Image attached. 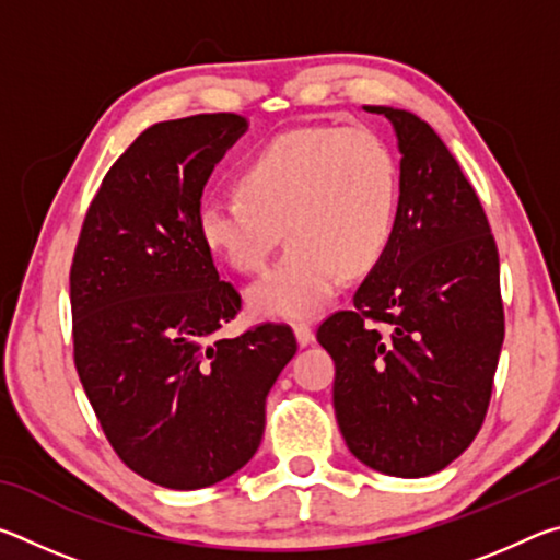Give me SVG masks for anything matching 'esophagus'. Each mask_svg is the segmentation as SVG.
I'll return each instance as SVG.
<instances>
[{"label": "esophagus", "instance_id": "1", "mask_svg": "<svg viewBox=\"0 0 560 560\" xmlns=\"http://www.w3.org/2000/svg\"><path fill=\"white\" fill-rule=\"evenodd\" d=\"M293 334H296V340H299L301 348L314 343V326H311V324H296V326H293Z\"/></svg>", "mask_w": 560, "mask_h": 560}]
</instances>
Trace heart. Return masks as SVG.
<instances>
[{"label":"heart","instance_id":"obj_1","mask_svg":"<svg viewBox=\"0 0 560 560\" xmlns=\"http://www.w3.org/2000/svg\"><path fill=\"white\" fill-rule=\"evenodd\" d=\"M236 189L202 202V244L232 269L254 273L277 249L283 225L289 249L249 289V306L257 316L308 318L334 299L343 271L365 273L385 257L400 167L373 130L306 126L249 155Z\"/></svg>","mask_w":560,"mask_h":560}]
</instances>
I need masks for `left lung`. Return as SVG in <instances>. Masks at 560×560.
I'll list each match as a JSON object with an SVG mask.
<instances>
[{
  "mask_svg": "<svg viewBox=\"0 0 560 560\" xmlns=\"http://www.w3.org/2000/svg\"><path fill=\"white\" fill-rule=\"evenodd\" d=\"M363 108L393 122L402 155L395 234L353 308L316 336L336 363L348 450L375 471L415 479L457 459L485 422L504 343L499 252L438 132L410 110Z\"/></svg>",
  "mask_w": 560,
  "mask_h": 560,
  "instance_id": "1",
  "label": "left lung"
}]
</instances>
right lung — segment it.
Masks as SVG:
<instances>
[{"label":"right lung","mask_w":560,"mask_h":560,"mask_svg":"<svg viewBox=\"0 0 560 560\" xmlns=\"http://www.w3.org/2000/svg\"><path fill=\"white\" fill-rule=\"evenodd\" d=\"M246 128L200 113L140 132L103 177L71 264L83 390L118 457L167 489L212 487L254 457L267 395L296 355L283 324L214 338L242 296L220 281L197 214Z\"/></svg>","instance_id":"right-lung-1"}]
</instances>
